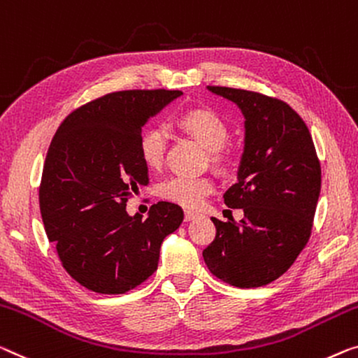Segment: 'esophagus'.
Here are the masks:
<instances>
[{
    "mask_svg": "<svg viewBox=\"0 0 358 358\" xmlns=\"http://www.w3.org/2000/svg\"><path fill=\"white\" fill-rule=\"evenodd\" d=\"M196 217H197V212H194V210H185V220L186 222L193 220V218H196Z\"/></svg>",
    "mask_w": 358,
    "mask_h": 358,
    "instance_id": "1",
    "label": "esophagus"
}]
</instances>
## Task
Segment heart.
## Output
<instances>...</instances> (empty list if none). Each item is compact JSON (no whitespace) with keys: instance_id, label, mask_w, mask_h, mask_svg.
<instances>
[{"instance_id":"heart-1","label":"heart","mask_w":358,"mask_h":358,"mask_svg":"<svg viewBox=\"0 0 358 358\" xmlns=\"http://www.w3.org/2000/svg\"><path fill=\"white\" fill-rule=\"evenodd\" d=\"M178 125L189 136H193L202 148L209 151L212 164H215L217 167H225L228 164V154L223 146L230 136V128L215 110L207 108L188 110L183 115H180ZM165 148H167V135H165L164 128L149 127L143 131L140 138V154L146 167H161L165 156ZM212 191L213 181L209 177L177 175V177L165 180L159 186L161 197L181 207H186V209H194Z\"/></svg>"}]
</instances>
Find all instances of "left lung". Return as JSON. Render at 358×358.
I'll use <instances>...</instances> for the list:
<instances>
[{"instance_id": "obj_1", "label": "left lung", "mask_w": 358, "mask_h": 358, "mask_svg": "<svg viewBox=\"0 0 358 358\" xmlns=\"http://www.w3.org/2000/svg\"><path fill=\"white\" fill-rule=\"evenodd\" d=\"M207 90L241 109L244 151L238 183L223 194L241 222L212 217L215 239L202 257L217 278L259 287L287 271L306 248L322 188V169L310 131L285 101L227 87Z\"/></svg>"}]
</instances>
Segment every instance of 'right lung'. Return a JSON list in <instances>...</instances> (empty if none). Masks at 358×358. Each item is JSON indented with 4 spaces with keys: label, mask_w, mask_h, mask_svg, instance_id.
<instances>
[{
    "label": "right lung",
    "mask_w": 358,
    "mask_h": 358,
    "mask_svg": "<svg viewBox=\"0 0 358 358\" xmlns=\"http://www.w3.org/2000/svg\"><path fill=\"white\" fill-rule=\"evenodd\" d=\"M183 93L128 90L66 117L48 149L40 212L69 275L99 294H124L157 270L161 244L183 222L177 204H152L146 220L127 201L149 183L140 154L146 122Z\"/></svg>",
    "instance_id": "add662e5"
}]
</instances>
